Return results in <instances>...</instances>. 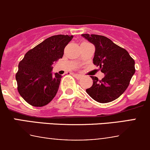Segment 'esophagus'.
<instances>
[{
	"label": "esophagus",
	"mask_w": 150,
	"mask_h": 150,
	"mask_svg": "<svg viewBox=\"0 0 150 150\" xmlns=\"http://www.w3.org/2000/svg\"><path fill=\"white\" fill-rule=\"evenodd\" d=\"M73 75L75 77V78H76V79H78V80H80V79H81V78H82V75H80V74L75 73V74H73Z\"/></svg>",
	"instance_id": "1"
}]
</instances>
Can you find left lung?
Returning <instances> with one entry per match:
<instances>
[{
  "instance_id": "obj_1",
  "label": "left lung",
  "mask_w": 150,
  "mask_h": 150,
  "mask_svg": "<svg viewBox=\"0 0 150 150\" xmlns=\"http://www.w3.org/2000/svg\"><path fill=\"white\" fill-rule=\"evenodd\" d=\"M82 37L95 46L93 64L104 73L102 81L91 76L93 85L88 94L99 103H108L120 97L128 87L135 73V62L128 51L99 35L83 34Z\"/></svg>"
}]
</instances>
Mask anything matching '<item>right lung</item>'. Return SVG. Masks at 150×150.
I'll list each match as a JSON object with an SVG mask.
<instances>
[{
  "label": "right lung",
  "instance_id": "right-lung-1",
  "mask_svg": "<svg viewBox=\"0 0 150 150\" xmlns=\"http://www.w3.org/2000/svg\"><path fill=\"white\" fill-rule=\"evenodd\" d=\"M73 35L51 36L26 53L16 74L20 96L30 105L43 107L57 94L62 75L53 73V64L64 55Z\"/></svg>",
  "mask_w": 150,
  "mask_h": 150
}]
</instances>
